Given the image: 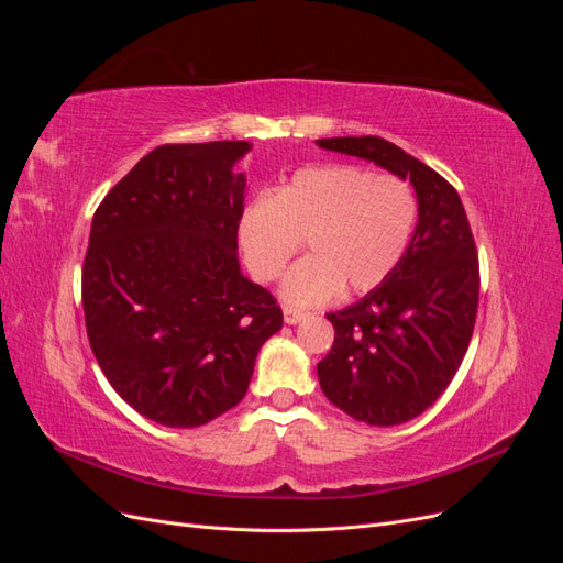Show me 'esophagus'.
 Listing matches in <instances>:
<instances>
[{"instance_id":"34e87169","label":"esophagus","mask_w":563,"mask_h":563,"mask_svg":"<svg viewBox=\"0 0 563 563\" xmlns=\"http://www.w3.org/2000/svg\"><path fill=\"white\" fill-rule=\"evenodd\" d=\"M302 319H305V312H302V310L291 308V305H286V308H284V321H286V323H291V327H294V323H298V321H302Z\"/></svg>"}]
</instances>
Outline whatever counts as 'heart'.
I'll list each match as a JSON object with an SVG mask.
<instances>
[{
	"instance_id": "b5f03b06",
	"label": "heart",
	"mask_w": 563,
	"mask_h": 563,
	"mask_svg": "<svg viewBox=\"0 0 563 563\" xmlns=\"http://www.w3.org/2000/svg\"><path fill=\"white\" fill-rule=\"evenodd\" d=\"M416 225L411 183L356 164H319L253 197L240 213L236 242L251 275L272 282L305 240L310 255L286 272L282 296L321 305L345 286L350 294L378 288L404 258Z\"/></svg>"
}]
</instances>
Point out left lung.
<instances>
[{
    "label": "left lung",
    "instance_id": "1",
    "mask_svg": "<svg viewBox=\"0 0 563 563\" xmlns=\"http://www.w3.org/2000/svg\"><path fill=\"white\" fill-rule=\"evenodd\" d=\"M411 180L418 225L395 272L350 308L327 314L333 347L317 364L323 395L354 420L401 424L439 399L463 364L479 305V261L455 187L378 135L321 139Z\"/></svg>",
    "mask_w": 563,
    "mask_h": 563
}]
</instances>
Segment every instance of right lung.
<instances>
[{"label":"right lung","mask_w":563,"mask_h":563,"mask_svg":"<svg viewBox=\"0 0 563 563\" xmlns=\"http://www.w3.org/2000/svg\"><path fill=\"white\" fill-rule=\"evenodd\" d=\"M251 143L159 145L100 201L81 267L91 350L131 408L199 428L240 404L284 314L236 258Z\"/></svg>","instance_id":"right-lung-1"}]
</instances>
